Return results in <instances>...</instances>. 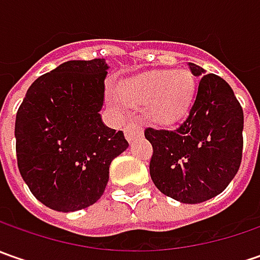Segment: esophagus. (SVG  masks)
I'll list each match as a JSON object with an SVG mask.
<instances>
[{
	"label": "esophagus",
	"instance_id": "esophagus-1",
	"mask_svg": "<svg viewBox=\"0 0 260 260\" xmlns=\"http://www.w3.org/2000/svg\"><path fill=\"white\" fill-rule=\"evenodd\" d=\"M124 133L125 139L128 142H132V140H135L136 137H140V136L143 135V127L140 125V123H137V121H130L128 124L125 125Z\"/></svg>",
	"mask_w": 260,
	"mask_h": 260
}]
</instances>
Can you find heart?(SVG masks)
Segmentation results:
<instances>
[{
    "mask_svg": "<svg viewBox=\"0 0 260 260\" xmlns=\"http://www.w3.org/2000/svg\"><path fill=\"white\" fill-rule=\"evenodd\" d=\"M195 85L194 75L185 69L153 71L127 79L121 86V96L130 104H146L150 120L169 124L188 111Z\"/></svg>",
    "mask_w": 260,
    "mask_h": 260,
    "instance_id": "heart-1",
    "label": "heart"
}]
</instances>
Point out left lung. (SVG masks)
Listing matches in <instances>:
<instances>
[{"label": "left lung", "mask_w": 260, "mask_h": 260, "mask_svg": "<svg viewBox=\"0 0 260 260\" xmlns=\"http://www.w3.org/2000/svg\"><path fill=\"white\" fill-rule=\"evenodd\" d=\"M201 76L188 117L175 130H145L153 147L150 178L156 188L184 204L223 192L235 178L243 152V110L223 78L189 63Z\"/></svg>", "instance_id": "left-lung-1"}]
</instances>
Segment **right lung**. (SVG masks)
<instances>
[{
	"mask_svg": "<svg viewBox=\"0 0 260 260\" xmlns=\"http://www.w3.org/2000/svg\"><path fill=\"white\" fill-rule=\"evenodd\" d=\"M104 59L69 60L37 78L15 117L17 165L31 194L69 213L104 194L113 159L128 147L103 123Z\"/></svg>",
	"mask_w": 260,
	"mask_h": 260,
	"instance_id": "add662e5",
	"label": "right lung"
}]
</instances>
